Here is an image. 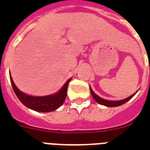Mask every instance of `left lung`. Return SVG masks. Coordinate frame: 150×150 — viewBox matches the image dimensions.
<instances>
[{
  "instance_id": "1",
  "label": "left lung",
  "mask_w": 150,
  "mask_h": 150,
  "mask_svg": "<svg viewBox=\"0 0 150 150\" xmlns=\"http://www.w3.org/2000/svg\"><path fill=\"white\" fill-rule=\"evenodd\" d=\"M90 91H91V94L92 95V97L94 98V99L96 100L97 102L98 103V104H101V105H104V106L106 107H117V106H120L122 104H125L126 102H127L128 100H129L130 99L133 98L134 95L136 94H132L131 96L128 97L127 98H125L124 100H105V99H103L101 98H100L99 96H98L91 89V88L90 87Z\"/></svg>"
}]
</instances>
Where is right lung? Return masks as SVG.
Returning a JSON list of instances; mask_svg holds the SVG:
<instances>
[{"instance_id":"obj_1","label":"right lung","mask_w":150,"mask_h":150,"mask_svg":"<svg viewBox=\"0 0 150 150\" xmlns=\"http://www.w3.org/2000/svg\"><path fill=\"white\" fill-rule=\"evenodd\" d=\"M10 79H11V85L13 87L15 94L23 105L36 111L50 112L58 109L64 103L66 98V94H67L69 83L71 81V78L65 83V85L57 93L42 97L30 96L22 92L15 85L11 75H10Z\"/></svg>"}]
</instances>
